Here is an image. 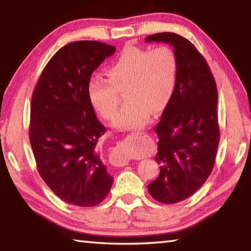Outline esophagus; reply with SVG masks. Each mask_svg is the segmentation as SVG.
Segmentation results:
<instances>
[{"label": "esophagus", "mask_w": 251, "mask_h": 251, "mask_svg": "<svg viewBox=\"0 0 251 251\" xmlns=\"http://www.w3.org/2000/svg\"><path fill=\"white\" fill-rule=\"evenodd\" d=\"M142 134H143L142 131H137V133H133L131 135L139 136ZM110 163H112V165H114V166L123 167V166H126V165H128V159H127L126 157H123V156H113L112 158H110Z\"/></svg>", "instance_id": "obj_1"}]
</instances>
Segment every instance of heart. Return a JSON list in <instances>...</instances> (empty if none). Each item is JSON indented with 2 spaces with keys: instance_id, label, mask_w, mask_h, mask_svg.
Returning a JSON list of instances; mask_svg holds the SVG:
<instances>
[{
  "instance_id": "obj_1",
  "label": "heart",
  "mask_w": 251,
  "mask_h": 251,
  "mask_svg": "<svg viewBox=\"0 0 251 251\" xmlns=\"http://www.w3.org/2000/svg\"><path fill=\"white\" fill-rule=\"evenodd\" d=\"M175 53L161 45L151 50L128 46L106 69L108 80L92 77L87 84L91 103L105 120H112L125 91L126 105L116 114L114 125L122 130L146 125L151 112L158 114L171 100L176 86Z\"/></svg>"
}]
</instances>
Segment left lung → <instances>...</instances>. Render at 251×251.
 <instances>
[{"instance_id": "1", "label": "left lung", "mask_w": 251, "mask_h": 251, "mask_svg": "<svg viewBox=\"0 0 251 251\" xmlns=\"http://www.w3.org/2000/svg\"><path fill=\"white\" fill-rule=\"evenodd\" d=\"M145 42L173 46L178 63L173 96L155 127L159 175L148 185L151 197L176 203L192 196L214 168L219 144L218 93L205 58L178 34H152Z\"/></svg>"}]
</instances>
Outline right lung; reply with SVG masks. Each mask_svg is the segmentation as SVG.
<instances>
[{
	"label": "right lung",
	"mask_w": 251,
	"mask_h": 251,
	"mask_svg": "<svg viewBox=\"0 0 251 251\" xmlns=\"http://www.w3.org/2000/svg\"><path fill=\"white\" fill-rule=\"evenodd\" d=\"M115 50L97 41L66 44L50 59L33 92L29 142L37 171L58 198L74 206L99 205L113 184L99 150L106 128L87 84Z\"/></svg>",
	"instance_id": "add662e5"
}]
</instances>
